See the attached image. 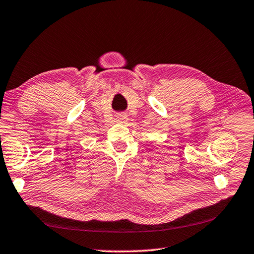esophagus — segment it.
<instances>
[{"mask_svg": "<svg viewBox=\"0 0 254 254\" xmlns=\"http://www.w3.org/2000/svg\"><path fill=\"white\" fill-rule=\"evenodd\" d=\"M127 120H128V119L127 118L126 115H119V116H118V121L121 122V123H127Z\"/></svg>", "mask_w": 254, "mask_h": 254, "instance_id": "1", "label": "esophagus"}]
</instances>
